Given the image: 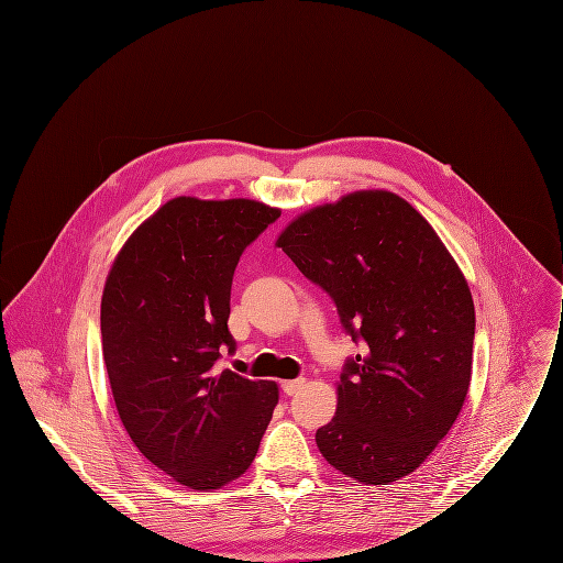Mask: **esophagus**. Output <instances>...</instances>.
<instances>
[{
    "mask_svg": "<svg viewBox=\"0 0 563 563\" xmlns=\"http://www.w3.org/2000/svg\"><path fill=\"white\" fill-rule=\"evenodd\" d=\"M303 378H295V380H284L282 383V389H284V394H288V396H292V394H297L301 387H303Z\"/></svg>",
    "mask_w": 563,
    "mask_h": 563,
    "instance_id": "obj_1",
    "label": "esophagus"
}]
</instances>
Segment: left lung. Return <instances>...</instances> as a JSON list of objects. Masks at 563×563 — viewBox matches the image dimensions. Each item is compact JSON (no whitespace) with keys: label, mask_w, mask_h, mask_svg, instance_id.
Listing matches in <instances>:
<instances>
[{"label":"left lung","mask_w":563,"mask_h":563,"mask_svg":"<svg viewBox=\"0 0 563 563\" xmlns=\"http://www.w3.org/2000/svg\"><path fill=\"white\" fill-rule=\"evenodd\" d=\"M277 246L336 306L347 358L317 446L343 475L387 484L435 449L471 383L475 310L431 224L389 191H356L286 227Z\"/></svg>","instance_id":"obj_1"}]
</instances>
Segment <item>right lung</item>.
Returning a JSON list of instances; mask_svg holds the SVG:
<instances>
[{
    "mask_svg": "<svg viewBox=\"0 0 563 563\" xmlns=\"http://www.w3.org/2000/svg\"><path fill=\"white\" fill-rule=\"evenodd\" d=\"M279 218L255 200L174 198L119 253L103 290V358L139 451L176 482L213 490L257 455L279 391L218 369L244 249Z\"/></svg>",
    "mask_w": 563,
    "mask_h": 563,
    "instance_id": "add662e5",
    "label": "right lung"
}]
</instances>
